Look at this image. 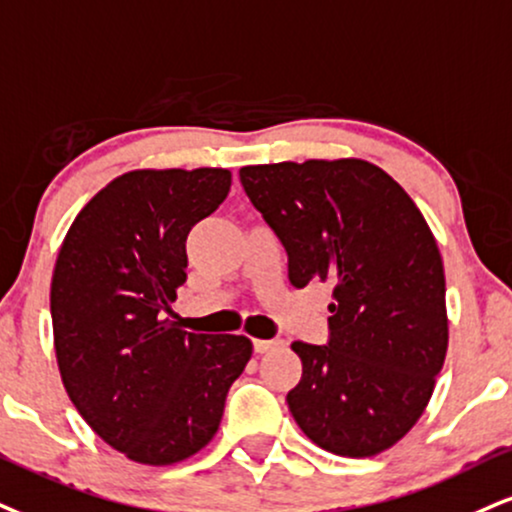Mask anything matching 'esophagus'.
<instances>
[{
  "label": "esophagus",
  "mask_w": 512,
  "mask_h": 512,
  "mask_svg": "<svg viewBox=\"0 0 512 512\" xmlns=\"http://www.w3.org/2000/svg\"><path fill=\"white\" fill-rule=\"evenodd\" d=\"M276 346H281V341H267V338H255V341H252L255 353H269V350Z\"/></svg>",
  "instance_id": "esophagus-1"
}]
</instances>
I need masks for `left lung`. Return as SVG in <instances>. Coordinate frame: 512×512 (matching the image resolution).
I'll return each instance as SVG.
<instances>
[{"mask_svg":"<svg viewBox=\"0 0 512 512\" xmlns=\"http://www.w3.org/2000/svg\"><path fill=\"white\" fill-rule=\"evenodd\" d=\"M240 183L288 252L295 288L334 283L329 346L295 341L303 377L288 408L343 458L403 439L429 405L448 350L446 276L420 207L357 157L243 166Z\"/></svg>","mask_w":512,"mask_h":512,"instance_id":"1","label":"left lung"}]
</instances>
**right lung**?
Masks as SVG:
<instances>
[{
	"label": "right lung",
	"mask_w": 512,
	"mask_h": 512,
	"mask_svg": "<svg viewBox=\"0 0 512 512\" xmlns=\"http://www.w3.org/2000/svg\"><path fill=\"white\" fill-rule=\"evenodd\" d=\"M231 171L135 169L78 212L54 264V350L64 389L104 443L140 465H176L217 434L248 336L186 334L166 315L186 283V238Z\"/></svg>",
	"instance_id": "obj_1"
}]
</instances>
